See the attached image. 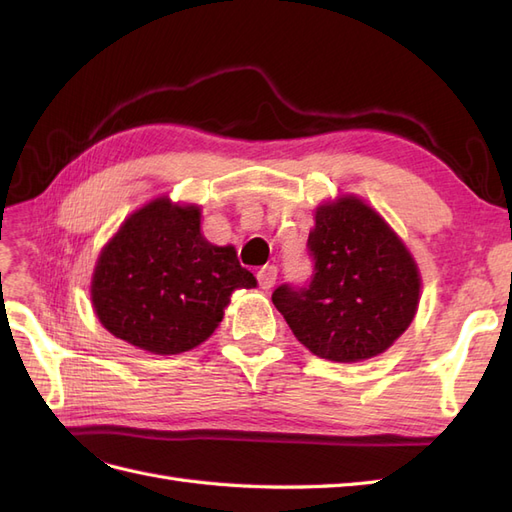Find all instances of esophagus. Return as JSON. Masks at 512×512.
<instances>
[{
  "mask_svg": "<svg viewBox=\"0 0 512 512\" xmlns=\"http://www.w3.org/2000/svg\"><path fill=\"white\" fill-rule=\"evenodd\" d=\"M256 280L262 290H271L277 280V269L273 265H265L256 271Z\"/></svg>",
  "mask_w": 512,
  "mask_h": 512,
  "instance_id": "1",
  "label": "esophagus"
}]
</instances>
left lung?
Listing matches in <instances>:
<instances>
[{
  "mask_svg": "<svg viewBox=\"0 0 512 512\" xmlns=\"http://www.w3.org/2000/svg\"><path fill=\"white\" fill-rule=\"evenodd\" d=\"M307 252L309 280L277 286L271 299L320 359H371L410 327L421 277L406 245L363 200L344 196L318 207Z\"/></svg>",
  "mask_w": 512,
  "mask_h": 512,
  "instance_id": "1",
  "label": "left lung"
}]
</instances>
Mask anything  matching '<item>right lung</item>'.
Instances as JSON below:
<instances>
[{"mask_svg": "<svg viewBox=\"0 0 512 512\" xmlns=\"http://www.w3.org/2000/svg\"><path fill=\"white\" fill-rule=\"evenodd\" d=\"M235 247L200 235L198 207L158 198L132 213L98 258L91 301L115 337L153 354L203 344L232 290L254 288Z\"/></svg>", "mask_w": 512, "mask_h": 512, "instance_id": "1", "label": "right lung"}]
</instances>
